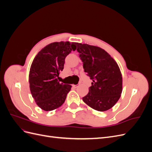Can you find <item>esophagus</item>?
Wrapping results in <instances>:
<instances>
[{"instance_id": "obj_1", "label": "esophagus", "mask_w": 152, "mask_h": 152, "mask_svg": "<svg viewBox=\"0 0 152 152\" xmlns=\"http://www.w3.org/2000/svg\"><path fill=\"white\" fill-rule=\"evenodd\" d=\"M78 86H79L78 85H73V87H74V88H76V87H77Z\"/></svg>"}]
</instances>
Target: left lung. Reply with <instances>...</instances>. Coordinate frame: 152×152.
<instances>
[{
	"mask_svg": "<svg viewBox=\"0 0 152 152\" xmlns=\"http://www.w3.org/2000/svg\"><path fill=\"white\" fill-rule=\"evenodd\" d=\"M84 72L93 80L84 102L100 112L113 107L122 91V77L117 63L105 50L87 44L75 43Z\"/></svg>",
	"mask_w": 152,
	"mask_h": 152,
	"instance_id": "obj_1",
	"label": "left lung"
}]
</instances>
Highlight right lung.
Instances as JSON below:
<instances>
[{
	"label": "right lung",
	"mask_w": 152,
	"mask_h": 152,
	"mask_svg": "<svg viewBox=\"0 0 152 152\" xmlns=\"http://www.w3.org/2000/svg\"><path fill=\"white\" fill-rule=\"evenodd\" d=\"M76 49L75 42H53L44 47L35 57L29 73L31 94L39 107L51 111L63 104L71 86L58 79L65 58Z\"/></svg>",
	"instance_id": "add662e5"
}]
</instances>
